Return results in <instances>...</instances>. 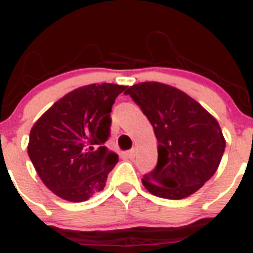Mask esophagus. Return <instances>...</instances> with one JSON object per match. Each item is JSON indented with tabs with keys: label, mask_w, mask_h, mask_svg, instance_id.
<instances>
[{
	"label": "esophagus",
	"mask_w": 253,
	"mask_h": 253,
	"mask_svg": "<svg viewBox=\"0 0 253 253\" xmlns=\"http://www.w3.org/2000/svg\"><path fill=\"white\" fill-rule=\"evenodd\" d=\"M126 156L128 157V158H130V159H133V158H135V156H136V150H135V149L128 150V152L126 153Z\"/></svg>",
	"instance_id": "34e87169"
}]
</instances>
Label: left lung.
Here are the masks:
<instances>
[{
    "label": "left lung",
    "mask_w": 253,
    "mask_h": 253,
    "mask_svg": "<svg viewBox=\"0 0 253 253\" xmlns=\"http://www.w3.org/2000/svg\"><path fill=\"white\" fill-rule=\"evenodd\" d=\"M152 123L158 141V163L144 175L143 185L153 195L182 199L205 185L216 172L225 150L220 125L184 91L141 82L125 91Z\"/></svg>",
    "instance_id": "8db88e82"
}]
</instances>
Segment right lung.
I'll use <instances>...</instances> for the list:
<instances>
[{
	"label": "right lung",
	"instance_id": "obj_1",
	"mask_svg": "<svg viewBox=\"0 0 253 253\" xmlns=\"http://www.w3.org/2000/svg\"><path fill=\"white\" fill-rule=\"evenodd\" d=\"M126 86L87 84L59 99L29 133L28 156L51 192L69 202H84L105 186L118 162L104 143L110 112Z\"/></svg>",
	"mask_w": 253,
	"mask_h": 253
}]
</instances>
